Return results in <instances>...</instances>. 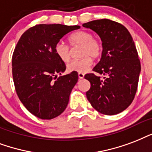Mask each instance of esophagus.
Instances as JSON below:
<instances>
[{"label":"esophagus","mask_w":152,"mask_h":152,"mask_svg":"<svg viewBox=\"0 0 152 152\" xmlns=\"http://www.w3.org/2000/svg\"><path fill=\"white\" fill-rule=\"evenodd\" d=\"M84 74L83 73H78V77H79L80 79H82V78H83L84 77Z\"/></svg>","instance_id":"1"}]
</instances>
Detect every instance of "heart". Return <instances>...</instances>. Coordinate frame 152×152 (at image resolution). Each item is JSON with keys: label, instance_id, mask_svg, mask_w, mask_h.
Here are the masks:
<instances>
[{"label": "heart", "instance_id": "1", "mask_svg": "<svg viewBox=\"0 0 152 152\" xmlns=\"http://www.w3.org/2000/svg\"><path fill=\"white\" fill-rule=\"evenodd\" d=\"M68 42L70 46L82 45L80 59L72 60L66 66L69 72L84 73L89 69L93 63L92 58H98L102 53V44L98 39L93 37L89 31H77L68 36ZM56 56L63 63L70 60V49L65 43L58 42L55 46Z\"/></svg>", "mask_w": 152, "mask_h": 152}]
</instances>
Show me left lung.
Listing matches in <instances>:
<instances>
[{"label":"left lung","mask_w":152,"mask_h":152,"mask_svg":"<svg viewBox=\"0 0 152 152\" xmlns=\"http://www.w3.org/2000/svg\"><path fill=\"white\" fill-rule=\"evenodd\" d=\"M82 26L92 29L102 39V58L93 70L106 76L101 79L93 73L85 75L90 82L87 99L101 113H120L133 101L141 70L132 37L124 25L108 19L90 21Z\"/></svg>","instance_id":"8db88e82"}]
</instances>
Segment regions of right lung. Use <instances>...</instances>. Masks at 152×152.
<instances>
[{
    "label": "right lung",
    "instance_id": "add662e5",
    "mask_svg": "<svg viewBox=\"0 0 152 152\" xmlns=\"http://www.w3.org/2000/svg\"><path fill=\"white\" fill-rule=\"evenodd\" d=\"M79 26L37 24L21 36L13 51L12 65L19 99L34 116L50 120L66 109L77 72L59 76L65 63L56 56L55 46Z\"/></svg>",
    "mask_w": 152,
    "mask_h": 152
}]
</instances>
